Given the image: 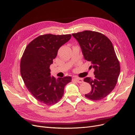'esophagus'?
Masks as SVG:
<instances>
[{"mask_svg":"<svg viewBox=\"0 0 135 135\" xmlns=\"http://www.w3.org/2000/svg\"><path fill=\"white\" fill-rule=\"evenodd\" d=\"M74 80H75V81H77V83H83V79L80 78H79V77H75L74 78Z\"/></svg>","mask_w":135,"mask_h":135,"instance_id":"esophagus-1","label":"esophagus"}]
</instances>
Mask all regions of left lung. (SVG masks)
Masks as SVG:
<instances>
[{
    "label": "left lung",
    "instance_id": "left-lung-1",
    "mask_svg": "<svg viewBox=\"0 0 135 135\" xmlns=\"http://www.w3.org/2000/svg\"><path fill=\"white\" fill-rule=\"evenodd\" d=\"M72 36L78 42L84 59L94 69V78L84 79L91 86L85 96L93 100H101L114 89L120 74V63L113 44L104 35L95 31L86 30Z\"/></svg>",
    "mask_w": 135,
    "mask_h": 135
}]
</instances>
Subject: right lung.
<instances>
[{
    "instance_id": "obj_1",
    "label": "right lung",
    "mask_w": 135,
    "mask_h": 135,
    "mask_svg": "<svg viewBox=\"0 0 135 135\" xmlns=\"http://www.w3.org/2000/svg\"><path fill=\"white\" fill-rule=\"evenodd\" d=\"M71 35H41L29 43L20 62L21 77L28 90L38 102L47 105L59 101L64 88L72 80L64 77H51L50 66L58 50L71 39Z\"/></svg>"
}]
</instances>
